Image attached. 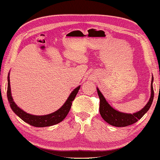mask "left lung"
I'll use <instances>...</instances> for the list:
<instances>
[{
  "instance_id": "left-lung-1",
  "label": "left lung",
  "mask_w": 160,
  "mask_h": 160,
  "mask_svg": "<svg viewBox=\"0 0 160 160\" xmlns=\"http://www.w3.org/2000/svg\"><path fill=\"white\" fill-rule=\"evenodd\" d=\"M153 80L152 76L151 82V96L148 102L141 110L133 114L121 112L112 108L109 105L102 94L97 88L98 94L99 98H100V113L103 120L110 125L115 127H126L131 125L137 122L139 120H140L144 114L149 110L150 106L152 105V103L154 98V90L152 85Z\"/></svg>"
}]
</instances>
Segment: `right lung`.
I'll list each match as a JSON object with an SVG mask.
<instances>
[{
	"label": "right lung",
	"instance_id": "1",
	"mask_svg": "<svg viewBox=\"0 0 160 160\" xmlns=\"http://www.w3.org/2000/svg\"><path fill=\"white\" fill-rule=\"evenodd\" d=\"M10 74L8 73V90H7V97L8 102L10 103V106L12 109V110L19 117L21 120H23L25 122L29 124V125L38 127V128H44V127L52 126L62 122L65 117L69 112L70 110L72 102L74 100L78 92V90H80V86H78L72 92L70 93L69 97H68L66 102L64 103L61 108L59 110H58L55 112L46 115H30L27 112H24L21 108L17 106L16 103L14 102L12 100L11 92V85H10Z\"/></svg>",
	"mask_w": 160,
	"mask_h": 160
}]
</instances>
